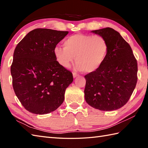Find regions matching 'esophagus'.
Segmentation results:
<instances>
[{
  "instance_id": "esophagus-1",
  "label": "esophagus",
  "mask_w": 148,
  "mask_h": 148,
  "mask_svg": "<svg viewBox=\"0 0 148 148\" xmlns=\"http://www.w3.org/2000/svg\"><path fill=\"white\" fill-rule=\"evenodd\" d=\"M73 77H74V78H75V77H77L78 75H79V74H78L77 73H73Z\"/></svg>"
}]
</instances>
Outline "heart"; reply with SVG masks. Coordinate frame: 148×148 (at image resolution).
I'll return each mask as SVG.
<instances>
[{
	"label": "heart",
	"mask_w": 148,
	"mask_h": 148,
	"mask_svg": "<svg viewBox=\"0 0 148 148\" xmlns=\"http://www.w3.org/2000/svg\"><path fill=\"white\" fill-rule=\"evenodd\" d=\"M63 46H57L53 50L58 63L64 68H69L75 57V67L86 73L98 71L108 53L107 42L99 35L75 34L64 40Z\"/></svg>",
	"instance_id": "b5f03b06"
}]
</instances>
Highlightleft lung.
<instances>
[{"mask_svg": "<svg viewBox=\"0 0 148 148\" xmlns=\"http://www.w3.org/2000/svg\"><path fill=\"white\" fill-rule=\"evenodd\" d=\"M103 37L108 53L98 71L86 75L84 98L87 103L102 111L121 108L128 101L137 81V64L129 44L111 27L92 30Z\"/></svg>", "mask_w": 148, "mask_h": 148, "instance_id": "obj_1", "label": "left lung"}]
</instances>
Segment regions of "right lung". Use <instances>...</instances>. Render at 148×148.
Instances as JSON below:
<instances>
[{"label": "right lung", "mask_w": 148, "mask_h": 148, "mask_svg": "<svg viewBox=\"0 0 148 148\" xmlns=\"http://www.w3.org/2000/svg\"><path fill=\"white\" fill-rule=\"evenodd\" d=\"M68 33L35 29L16 47L11 67L13 89L21 103L31 113L47 114L64 102L73 76L58 63L53 50Z\"/></svg>", "instance_id": "right-lung-1"}]
</instances>
